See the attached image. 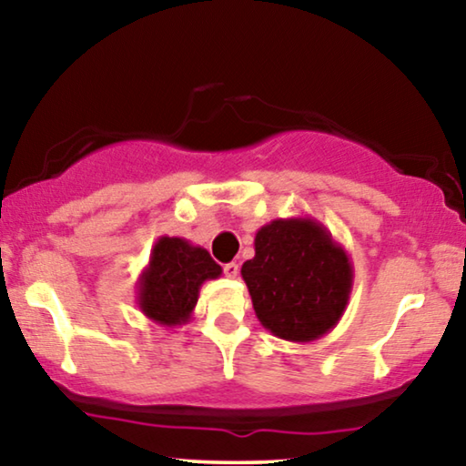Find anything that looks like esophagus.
Returning <instances> with one entry per match:
<instances>
[{"mask_svg": "<svg viewBox=\"0 0 466 466\" xmlns=\"http://www.w3.org/2000/svg\"><path fill=\"white\" fill-rule=\"evenodd\" d=\"M222 271H225V276H227V278H238V273H239V265H235V263H227L225 267H222Z\"/></svg>", "mask_w": 466, "mask_h": 466, "instance_id": "obj_1", "label": "esophagus"}]
</instances>
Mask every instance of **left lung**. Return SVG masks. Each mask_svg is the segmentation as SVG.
Segmentation results:
<instances>
[{
  "label": "left lung",
  "instance_id": "1",
  "mask_svg": "<svg viewBox=\"0 0 466 466\" xmlns=\"http://www.w3.org/2000/svg\"><path fill=\"white\" fill-rule=\"evenodd\" d=\"M260 324L279 339L308 343L337 327L348 308L354 269L348 252L309 216L260 227L254 258L241 265Z\"/></svg>",
  "mask_w": 466,
  "mask_h": 466
}]
</instances>
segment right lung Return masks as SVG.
Instances as JSON below:
<instances>
[{
  "instance_id": "obj_1",
  "label": "right lung",
  "mask_w": 466,
  "mask_h": 466,
  "mask_svg": "<svg viewBox=\"0 0 466 466\" xmlns=\"http://www.w3.org/2000/svg\"><path fill=\"white\" fill-rule=\"evenodd\" d=\"M222 267L201 246L182 238H163L137 279V308L161 327H182L193 318L203 282L220 278Z\"/></svg>"
}]
</instances>
